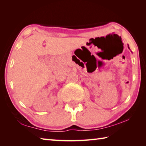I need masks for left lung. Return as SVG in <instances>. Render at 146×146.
Segmentation results:
<instances>
[{"mask_svg":"<svg viewBox=\"0 0 146 146\" xmlns=\"http://www.w3.org/2000/svg\"><path fill=\"white\" fill-rule=\"evenodd\" d=\"M128 48H129V46H128Z\"/></svg>","mask_w":146,"mask_h":146,"instance_id":"1","label":"left lung"}]
</instances>
